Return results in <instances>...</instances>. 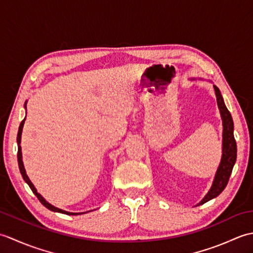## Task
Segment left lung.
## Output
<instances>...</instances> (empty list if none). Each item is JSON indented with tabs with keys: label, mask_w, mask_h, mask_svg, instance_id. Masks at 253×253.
Here are the masks:
<instances>
[{
	"label": "left lung",
	"mask_w": 253,
	"mask_h": 253,
	"mask_svg": "<svg viewBox=\"0 0 253 253\" xmlns=\"http://www.w3.org/2000/svg\"><path fill=\"white\" fill-rule=\"evenodd\" d=\"M213 87L214 91H215L217 106L223 121V154L221 163H219L215 177H214L211 189L209 190L206 197L197 206H201V204L216 198L225 189L236 163V159H237V144H236V140L234 138V123L232 115H230L229 111L224 103L221 91H219L216 85H213Z\"/></svg>",
	"instance_id": "left-lung-1"
}]
</instances>
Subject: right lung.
<instances>
[{"mask_svg": "<svg viewBox=\"0 0 253 253\" xmlns=\"http://www.w3.org/2000/svg\"><path fill=\"white\" fill-rule=\"evenodd\" d=\"M25 109H26V103H25ZM25 120L26 117L24 118L23 121H21L20 125H19V128H18V133H17V144H18V152H17V161H18V166H19V170H20V174L21 176H23L24 180L27 182V184L29 185L30 189L32 190V192L35 193V195L37 196V198L39 199V201L43 204V206L45 208H47L49 210H51V211L53 212H58V213H63V214H67V215H79V214H83V213H72V212H67V211H64V210L62 209H58L54 206H52V204H50L49 202H47L45 199L42 197L40 193H38L37 189L35 188L34 184H32L31 180L29 179V177L27 176L26 174V169L24 168V163H23V155H21V147H20V141H21V132H23V127H24V124H25Z\"/></svg>", "mask_w": 253, "mask_h": 253, "instance_id": "1", "label": "right lung"}]
</instances>
